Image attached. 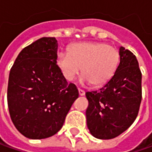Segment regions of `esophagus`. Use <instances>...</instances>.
I'll return each instance as SVG.
<instances>
[{
	"label": "esophagus",
	"instance_id": "1",
	"mask_svg": "<svg viewBox=\"0 0 152 152\" xmlns=\"http://www.w3.org/2000/svg\"><path fill=\"white\" fill-rule=\"evenodd\" d=\"M78 91H79V94H80L81 96H83L84 94H85V91L83 90V89L78 88Z\"/></svg>",
	"mask_w": 152,
	"mask_h": 152
}]
</instances>
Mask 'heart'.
Wrapping results in <instances>:
<instances>
[{
	"label": "heart",
	"instance_id": "heart-1",
	"mask_svg": "<svg viewBox=\"0 0 152 152\" xmlns=\"http://www.w3.org/2000/svg\"><path fill=\"white\" fill-rule=\"evenodd\" d=\"M119 62V50L104 42L75 43L69 52L59 51L56 56L57 65L67 81H72L82 69V81L94 86L107 83Z\"/></svg>",
	"mask_w": 152,
	"mask_h": 152
}]
</instances>
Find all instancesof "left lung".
<instances>
[{
    "label": "left lung",
    "mask_w": 152,
    "mask_h": 152,
    "mask_svg": "<svg viewBox=\"0 0 152 152\" xmlns=\"http://www.w3.org/2000/svg\"><path fill=\"white\" fill-rule=\"evenodd\" d=\"M120 63L103 88L87 92V124L91 134L110 140L126 131L135 121L142 99V74L135 55L120 48Z\"/></svg>",
    "instance_id": "obj_1"
}]
</instances>
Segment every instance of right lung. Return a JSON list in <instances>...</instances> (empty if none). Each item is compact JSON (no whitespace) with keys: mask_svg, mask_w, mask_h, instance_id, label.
Listing matches in <instances>:
<instances>
[{"mask_svg":"<svg viewBox=\"0 0 152 152\" xmlns=\"http://www.w3.org/2000/svg\"><path fill=\"white\" fill-rule=\"evenodd\" d=\"M58 42L42 37L24 48L11 68L7 104L12 121L23 136L41 140L57 134L79 96L56 63Z\"/></svg>","mask_w":152,"mask_h":152,"instance_id":"right-lung-1","label":"right lung"}]
</instances>
